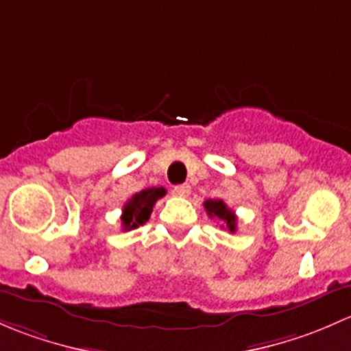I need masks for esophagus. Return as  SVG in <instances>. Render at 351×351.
<instances>
[{
    "mask_svg": "<svg viewBox=\"0 0 351 351\" xmlns=\"http://www.w3.org/2000/svg\"><path fill=\"white\" fill-rule=\"evenodd\" d=\"M174 193L180 197H187L191 194V186L189 184H179V186L174 187Z\"/></svg>",
    "mask_w": 351,
    "mask_h": 351,
    "instance_id": "1",
    "label": "esophagus"
}]
</instances>
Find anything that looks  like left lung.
<instances>
[{
	"label": "left lung",
	"mask_w": 351,
	"mask_h": 351,
	"mask_svg": "<svg viewBox=\"0 0 351 351\" xmlns=\"http://www.w3.org/2000/svg\"><path fill=\"white\" fill-rule=\"evenodd\" d=\"M204 209L209 218H218L219 221L225 223L223 228H226L231 233L237 231V215L225 204L221 199H208L204 201Z\"/></svg>",
	"instance_id": "left-lung-1"
}]
</instances>
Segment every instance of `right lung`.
<instances>
[{"label":"right lung","instance_id":"add662e5","mask_svg":"<svg viewBox=\"0 0 351 351\" xmlns=\"http://www.w3.org/2000/svg\"><path fill=\"white\" fill-rule=\"evenodd\" d=\"M165 196L164 187H149L133 194L123 206L121 226L125 231L135 230L149 221L155 202Z\"/></svg>","mask_w":351,"mask_h":351}]
</instances>
